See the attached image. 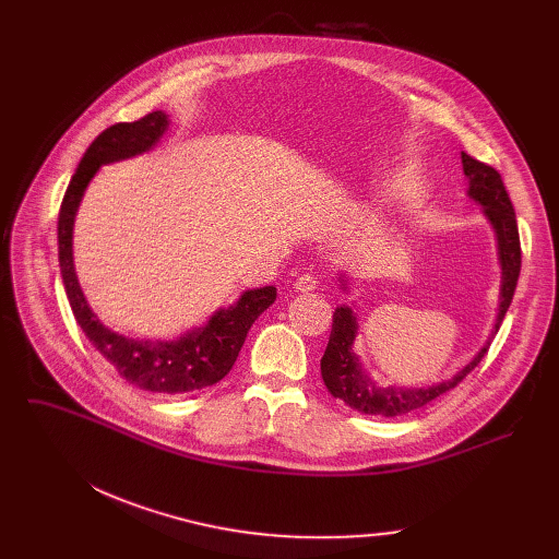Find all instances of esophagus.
Here are the masks:
<instances>
[{"instance_id": "obj_1", "label": "esophagus", "mask_w": 559, "mask_h": 559, "mask_svg": "<svg viewBox=\"0 0 559 559\" xmlns=\"http://www.w3.org/2000/svg\"><path fill=\"white\" fill-rule=\"evenodd\" d=\"M295 287H297V292H312V289L317 287V278H314V274H301V276L297 278Z\"/></svg>"}]
</instances>
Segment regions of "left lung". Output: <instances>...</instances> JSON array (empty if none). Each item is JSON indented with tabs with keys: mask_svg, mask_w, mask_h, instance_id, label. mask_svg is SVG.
Masks as SVG:
<instances>
[{
	"mask_svg": "<svg viewBox=\"0 0 559 559\" xmlns=\"http://www.w3.org/2000/svg\"><path fill=\"white\" fill-rule=\"evenodd\" d=\"M464 174L468 176V194L485 205V213L496 228L498 235V249H501V264H503V289H501V308H498V319L493 333L501 329V321L512 304L516 281L521 274V240H519V226L514 205L510 194L503 186L501 174L491 165L480 163L468 154H462ZM356 340V317L348 308H337L333 312V329L331 340L321 358V378L329 392L344 401L348 407L358 409L362 415L373 417H399L407 415L413 409L428 405L430 401L444 396L453 388H457L462 380L472 373L478 362L485 358L489 344L474 358L472 365H466L453 380L447 383L432 385L428 390H403V388H376V383L360 371L358 358L350 346Z\"/></svg>",
	"mask_w": 559,
	"mask_h": 559,
	"instance_id": "1",
	"label": "left lung"
}]
</instances>
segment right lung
I'll use <instances>...</instances> for the list:
<instances>
[{
    "label": "right lung",
    "instance_id": "obj_1",
    "mask_svg": "<svg viewBox=\"0 0 559 559\" xmlns=\"http://www.w3.org/2000/svg\"><path fill=\"white\" fill-rule=\"evenodd\" d=\"M165 129L167 115L154 110L135 122H117L108 127L87 146L66 190L61 213H58V264H61L66 295L76 324L115 371L144 392L183 394L215 385L230 371L251 324L274 304L276 287L270 285L245 292L233 308L215 312L203 329L186 333L174 342L129 340L104 329L95 312L87 308L72 262V224L87 181L104 163L152 150V144Z\"/></svg>",
    "mask_w": 559,
    "mask_h": 559
}]
</instances>
